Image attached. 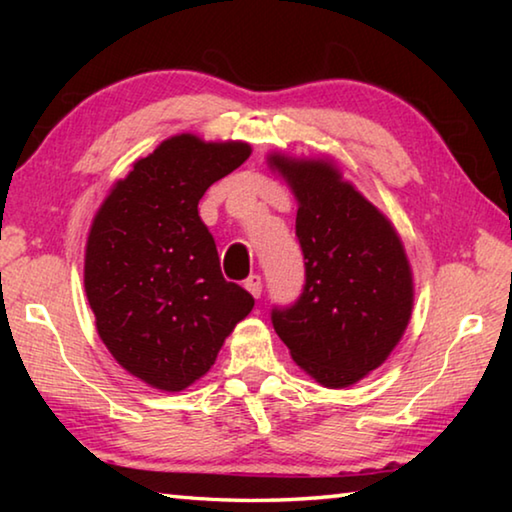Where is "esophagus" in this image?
Returning a JSON list of instances; mask_svg holds the SVG:
<instances>
[{
    "label": "esophagus",
    "mask_w": 512,
    "mask_h": 512,
    "mask_svg": "<svg viewBox=\"0 0 512 512\" xmlns=\"http://www.w3.org/2000/svg\"><path fill=\"white\" fill-rule=\"evenodd\" d=\"M244 287H246V291L250 293V296L259 298V296H262V277H259V275H250L248 280L244 282Z\"/></svg>",
    "instance_id": "34e87169"
}]
</instances>
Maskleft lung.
Returning <instances> with one entry per match:
<instances>
[{
	"mask_svg": "<svg viewBox=\"0 0 512 512\" xmlns=\"http://www.w3.org/2000/svg\"><path fill=\"white\" fill-rule=\"evenodd\" d=\"M298 201L305 291L273 311L291 359L325 388H348L379 368L413 314V271L395 225L332 158L266 155Z\"/></svg>",
	"mask_w": 512,
	"mask_h": 512,
	"instance_id": "left-lung-1",
	"label": "left lung"
}]
</instances>
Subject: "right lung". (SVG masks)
<instances>
[{"label":"right lung","mask_w":512,"mask_h":512,"mask_svg":"<svg viewBox=\"0 0 512 512\" xmlns=\"http://www.w3.org/2000/svg\"><path fill=\"white\" fill-rule=\"evenodd\" d=\"M253 149L178 133L135 160L94 214L83 284L99 339L121 368L164 393L207 375L221 345L255 307L223 280L198 216L207 187Z\"/></svg>","instance_id":"obj_1"}]
</instances>
